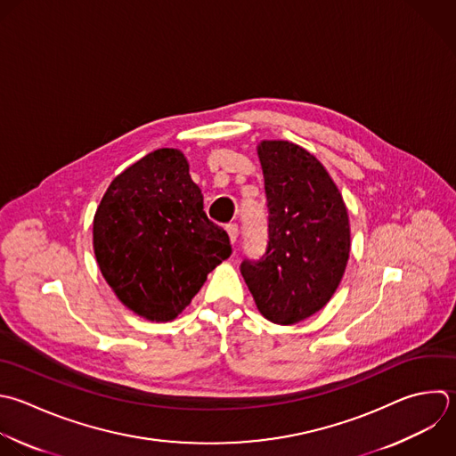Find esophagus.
<instances>
[{
	"instance_id": "1",
	"label": "esophagus",
	"mask_w": 456,
	"mask_h": 456,
	"mask_svg": "<svg viewBox=\"0 0 456 456\" xmlns=\"http://www.w3.org/2000/svg\"><path fill=\"white\" fill-rule=\"evenodd\" d=\"M226 232H228V237H230L232 244H235V240L239 237V226L235 223H230V224H226Z\"/></svg>"
}]
</instances>
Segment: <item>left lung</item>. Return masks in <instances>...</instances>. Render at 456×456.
Listing matches in <instances>:
<instances>
[{
	"label": "left lung",
	"instance_id": "1",
	"mask_svg": "<svg viewBox=\"0 0 456 456\" xmlns=\"http://www.w3.org/2000/svg\"><path fill=\"white\" fill-rule=\"evenodd\" d=\"M269 207L265 255L240 273L258 312L274 324H296L335 294L351 249L347 208L324 166L289 141L256 146Z\"/></svg>",
	"mask_w": 456,
	"mask_h": 456
}]
</instances>
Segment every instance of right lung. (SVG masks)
I'll return each instance as SVG.
<instances>
[{
    "instance_id": "right-lung-1",
    "label": "right lung",
    "mask_w": 456,
    "mask_h": 456,
    "mask_svg": "<svg viewBox=\"0 0 456 456\" xmlns=\"http://www.w3.org/2000/svg\"><path fill=\"white\" fill-rule=\"evenodd\" d=\"M93 246L119 301L155 322L176 319L232 255L175 148L148 153L112 180L94 214Z\"/></svg>"
}]
</instances>
